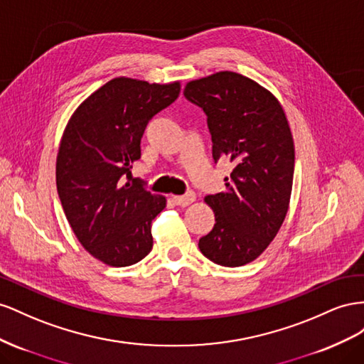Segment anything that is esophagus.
Instances as JSON below:
<instances>
[{
    "label": "esophagus",
    "instance_id": "34e87169",
    "mask_svg": "<svg viewBox=\"0 0 364 364\" xmlns=\"http://www.w3.org/2000/svg\"><path fill=\"white\" fill-rule=\"evenodd\" d=\"M193 201H195V193L193 192H189V193H186V195H175L173 196V203L176 205H181V207L189 205Z\"/></svg>",
    "mask_w": 364,
    "mask_h": 364
}]
</instances>
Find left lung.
<instances>
[{
	"label": "left lung",
	"mask_w": 364,
	"mask_h": 364,
	"mask_svg": "<svg viewBox=\"0 0 364 364\" xmlns=\"http://www.w3.org/2000/svg\"><path fill=\"white\" fill-rule=\"evenodd\" d=\"M184 96L205 112L215 161L235 163L225 191L204 198L215 225L198 247L218 265H245L274 240L289 207L294 141L285 111L273 92L233 71L188 82Z\"/></svg>",
	"instance_id": "left-lung-1"
}]
</instances>
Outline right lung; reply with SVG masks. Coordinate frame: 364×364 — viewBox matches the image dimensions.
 <instances>
[{
	"instance_id": "1",
	"label": "right lung",
	"mask_w": 364,
	"mask_h": 364,
	"mask_svg": "<svg viewBox=\"0 0 364 364\" xmlns=\"http://www.w3.org/2000/svg\"><path fill=\"white\" fill-rule=\"evenodd\" d=\"M180 95V82L116 77L73 112L56 159L62 209L85 250L109 267L137 264L152 250L151 223L163 195L131 181L144 128ZM128 179V182H124Z\"/></svg>"
}]
</instances>
